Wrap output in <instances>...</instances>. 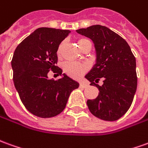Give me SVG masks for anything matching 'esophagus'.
I'll list each match as a JSON object with an SVG mask.
<instances>
[{
	"mask_svg": "<svg viewBox=\"0 0 148 148\" xmlns=\"http://www.w3.org/2000/svg\"><path fill=\"white\" fill-rule=\"evenodd\" d=\"M80 86H82V87H83V88H85V87H87L88 86V84L86 83V82H81L80 83Z\"/></svg>",
	"mask_w": 148,
	"mask_h": 148,
	"instance_id": "1",
	"label": "esophagus"
}]
</instances>
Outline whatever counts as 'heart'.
<instances>
[{
  "label": "heart",
  "instance_id": "1",
  "mask_svg": "<svg viewBox=\"0 0 148 148\" xmlns=\"http://www.w3.org/2000/svg\"><path fill=\"white\" fill-rule=\"evenodd\" d=\"M89 42L88 40L82 38L77 41V45L79 46V48L81 49L82 45L86 42ZM62 45L63 43L60 44L58 49V54L60 55L62 49ZM63 70L68 75H70L72 77H81L82 74H85V72L88 70V65L85 63H77V62H67L63 65Z\"/></svg>",
  "mask_w": 148,
  "mask_h": 148
}]
</instances>
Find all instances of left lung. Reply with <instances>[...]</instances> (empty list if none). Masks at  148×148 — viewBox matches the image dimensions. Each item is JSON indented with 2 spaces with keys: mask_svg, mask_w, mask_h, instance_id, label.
I'll return each instance as SVG.
<instances>
[{
  "mask_svg": "<svg viewBox=\"0 0 148 148\" xmlns=\"http://www.w3.org/2000/svg\"><path fill=\"white\" fill-rule=\"evenodd\" d=\"M91 40L95 49V64L85 77L99 89V95L87 100L92 114L106 121L120 119L132 105L136 89V62L123 38L106 26L91 25L76 30ZM103 78L102 86L96 84Z\"/></svg>",
  "mask_w": 148,
  "mask_h": 148,
  "instance_id": "obj_1",
  "label": "left lung"
}]
</instances>
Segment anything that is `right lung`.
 I'll return each mask as SVG.
<instances>
[{"label": "right lung", "instance_id": "add662e5", "mask_svg": "<svg viewBox=\"0 0 148 148\" xmlns=\"http://www.w3.org/2000/svg\"><path fill=\"white\" fill-rule=\"evenodd\" d=\"M71 33L53 28H38L21 42L12 59L13 82L20 99L30 113L51 118L65 109L71 93L79 83L55 65L60 43ZM49 69L61 76L49 79Z\"/></svg>", "mask_w": 148, "mask_h": 148}]
</instances>
